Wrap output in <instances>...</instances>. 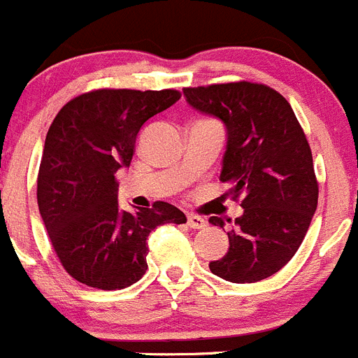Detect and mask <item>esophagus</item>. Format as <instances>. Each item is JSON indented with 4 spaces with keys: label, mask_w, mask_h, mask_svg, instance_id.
Returning a JSON list of instances; mask_svg holds the SVG:
<instances>
[{
    "label": "esophagus",
    "mask_w": 358,
    "mask_h": 358,
    "mask_svg": "<svg viewBox=\"0 0 358 358\" xmlns=\"http://www.w3.org/2000/svg\"><path fill=\"white\" fill-rule=\"evenodd\" d=\"M187 225L191 227V229H203V227L207 225V222H205L201 216H198V214H189Z\"/></svg>",
    "instance_id": "obj_1"
}]
</instances>
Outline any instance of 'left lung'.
<instances>
[{"mask_svg":"<svg viewBox=\"0 0 358 358\" xmlns=\"http://www.w3.org/2000/svg\"><path fill=\"white\" fill-rule=\"evenodd\" d=\"M183 95L225 124L220 180L243 207L234 222L227 220L231 247L210 261V272L231 282L270 278L297 252L317 209L319 183L303 127L287 99L266 85L239 80L183 88ZM209 222L225 225L217 216Z\"/></svg>","mask_w":358,"mask_h":358,"instance_id":"left-lung-1","label":"left lung"}]
</instances>
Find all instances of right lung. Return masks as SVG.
<instances>
[{
    "instance_id": "right-lung-1",
    "label": "right lung",
    "mask_w": 358,
    "mask_h": 358,
    "mask_svg": "<svg viewBox=\"0 0 358 358\" xmlns=\"http://www.w3.org/2000/svg\"><path fill=\"white\" fill-rule=\"evenodd\" d=\"M180 97L176 90H93L66 102L46 133L37 205L61 265L86 287H131L148 270V236L187 222L167 201L120 210L115 178L131 164L144 122Z\"/></svg>"
}]
</instances>
